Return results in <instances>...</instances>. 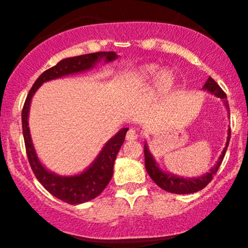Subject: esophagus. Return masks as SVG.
<instances>
[{"label":"esophagus","instance_id":"esophagus-1","mask_svg":"<svg viewBox=\"0 0 248 248\" xmlns=\"http://www.w3.org/2000/svg\"><path fill=\"white\" fill-rule=\"evenodd\" d=\"M138 139V134L134 129H128V132L126 134V140L127 141H134Z\"/></svg>","mask_w":248,"mask_h":248}]
</instances>
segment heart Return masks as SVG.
<instances>
[{"mask_svg": "<svg viewBox=\"0 0 248 248\" xmlns=\"http://www.w3.org/2000/svg\"><path fill=\"white\" fill-rule=\"evenodd\" d=\"M157 65H142V66L128 73L126 78H124V84L128 85V86H136V85L146 84V82L152 80L154 77L157 75ZM173 84H175V76H173V73L170 70L161 71L155 79V87L160 92L169 91L173 86Z\"/></svg>", "mask_w": 248, "mask_h": 248, "instance_id": "obj_1", "label": "heart"}]
</instances>
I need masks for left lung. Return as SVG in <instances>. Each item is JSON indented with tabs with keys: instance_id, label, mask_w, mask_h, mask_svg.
Returning <instances> with one entry per match:
<instances>
[{
	"instance_id": "obj_1",
	"label": "left lung",
	"mask_w": 248,
	"mask_h": 248,
	"mask_svg": "<svg viewBox=\"0 0 248 248\" xmlns=\"http://www.w3.org/2000/svg\"><path fill=\"white\" fill-rule=\"evenodd\" d=\"M203 90L212 93V94L218 96V98L223 99L224 105L225 107H226L227 112H230L229 102L225 100V99H226V94H225L224 91L219 87V85L213 80L211 77H209V79L206 80L205 85L203 86ZM227 134H229V135H227L226 144H225L223 153H221V155L219 156L216 166H213L211 169L209 170V172L204 173L203 176H199V177H193V178L179 177V176L173 175V173L163 171V170L158 167L157 162L155 161V158H154L152 153L149 152V148H148L147 143H144V164H146V170L148 175L150 176V178H152L153 181L161 187V189L166 190L168 192L184 195V193H193V192L199 191V190L204 189V187H205L207 184L212 181L213 176L216 175V172H217L219 167H220L221 162H223L225 153H226V149L230 143L231 129H229Z\"/></svg>"
}]
</instances>
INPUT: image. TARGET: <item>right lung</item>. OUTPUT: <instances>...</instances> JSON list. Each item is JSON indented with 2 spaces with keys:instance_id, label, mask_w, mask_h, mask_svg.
<instances>
[{
  "instance_id": "add662e5",
  "label": "right lung",
  "mask_w": 248,
  "mask_h": 248,
  "mask_svg": "<svg viewBox=\"0 0 248 248\" xmlns=\"http://www.w3.org/2000/svg\"><path fill=\"white\" fill-rule=\"evenodd\" d=\"M116 58H118V55L113 51H109V52H94L62 59L58 64L44 71L38 77L25 99L23 110H22V127H23L25 149H27L28 160H29L31 169L39 183L51 195L62 202L72 204V205L91 201L104 191L113 176V167H114L116 155L124 144L128 128H122L121 130H119L102 147L101 152L96 156L95 160L91 163V166L86 168L82 172L73 176L57 175L43 166L36 154L32 140H31L29 122H28L31 99L35 95L39 86H42L44 82L91 70L102 59L105 62H109L115 61Z\"/></svg>"
}]
</instances>
